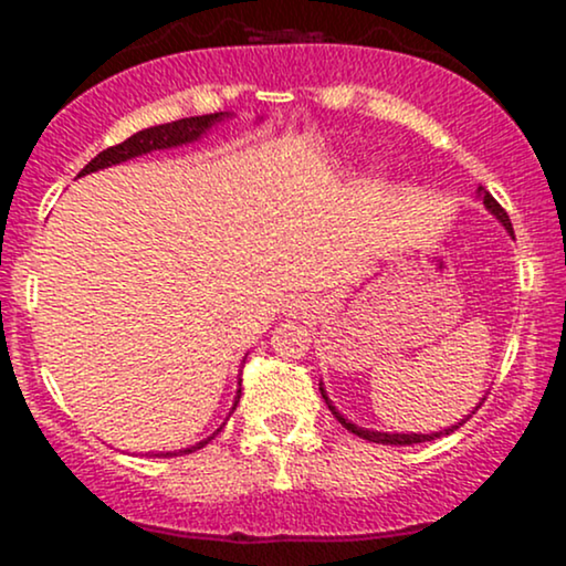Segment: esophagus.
<instances>
[{"label":"esophagus","mask_w":566,"mask_h":566,"mask_svg":"<svg viewBox=\"0 0 566 566\" xmlns=\"http://www.w3.org/2000/svg\"><path fill=\"white\" fill-rule=\"evenodd\" d=\"M311 311V305L305 301H292L290 303V316H305Z\"/></svg>","instance_id":"1"}]
</instances>
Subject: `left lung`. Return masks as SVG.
I'll return each mask as SVG.
<instances>
[{"label":"left lung","mask_w":566,"mask_h":566,"mask_svg":"<svg viewBox=\"0 0 566 566\" xmlns=\"http://www.w3.org/2000/svg\"><path fill=\"white\" fill-rule=\"evenodd\" d=\"M479 197H482V201H484V207L486 210L492 212V216H495L500 223H503V229L511 233L513 237V226H511V220H509V216H505V210L503 207L497 205L495 199H492V193L490 191H484V188H479ZM319 391H322V399L327 401V407L333 409V415L337 420H340V426L343 428H348L350 433H356V437H361V439H367V441H375V444H420V441H433V439H439V437H447V433H452V431H458L460 426L465 423V420L471 418L473 412H476L479 407H473V412L471 415H465L463 420H458V423L454 426H447L444 431H433V433H396V431H373V428H361V426H356V423H350L348 418H343L340 412H337L335 409V405L333 401H329V396H327V391H324V382H319ZM479 405H482V401H479Z\"/></svg>","instance_id":"obj_1"}]
</instances>
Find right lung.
I'll return each instance as SVG.
<instances>
[{
	"label": "right lung",
	"instance_id": "add662e5",
	"mask_svg": "<svg viewBox=\"0 0 566 566\" xmlns=\"http://www.w3.org/2000/svg\"><path fill=\"white\" fill-rule=\"evenodd\" d=\"M229 112H218V114H205V116H188V119H178V122H170V125H157V127H148V129H140V133L129 135L125 143H119V146H112L106 148V151H101L97 157L90 161L87 167L80 172L82 175H90V172H97V170H106V167H114V165H122V161L127 159H135V157H143V154H151V151H165V148H178V146H186V143H193L199 138H205L207 133H210L212 127L218 125V122H226L229 119ZM239 386H242V378H239ZM239 396H242V388H237V396H233V407L231 412L237 409L239 405ZM229 412V418H231ZM226 426V423H223ZM220 426V428H223ZM218 428V431H220ZM216 431V433H218ZM216 433L207 439L197 441V444L191 447H184V450H175V452H161L165 458H172V454H188V452H197L201 447L207 444V441L216 439Z\"/></svg>",
	"mask_w": 566,
	"mask_h": 566
}]
</instances>
